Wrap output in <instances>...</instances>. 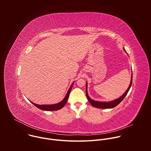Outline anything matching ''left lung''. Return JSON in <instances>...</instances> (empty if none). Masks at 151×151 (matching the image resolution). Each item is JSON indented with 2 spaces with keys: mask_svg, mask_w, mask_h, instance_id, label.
I'll return each instance as SVG.
<instances>
[{
  "mask_svg": "<svg viewBox=\"0 0 151 151\" xmlns=\"http://www.w3.org/2000/svg\"><path fill=\"white\" fill-rule=\"evenodd\" d=\"M124 50L125 52H126V51L125 50L124 48ZM132 80H133V73H132L131 82H130V85H129L128 89L126 90L125 93L122 96H121L120 97H119V98H118L115 100H114L112 101H96V100H94L91 99L89 97L88 92H87V88H88L87 87V86H88L87 82H86V90H85L86 91V96H87V99L88 100L90 104L93 106H94L95 107H97V108H100V109H111V108H113V107H115L118 104H119L122 101V100L125 98V97L127 96L128 91L130 90V89L132 87Z\"/></svg>",
  "mask_w": 151,
  "mask_h": 151,
  "instance_id": "obj_1",
  "label": "left lung"
}]
</instances>
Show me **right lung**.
Wrapping results in <instances>:
<instances>
[{"mask_svg": "<svg viewBox=\"0 0 151 151\" xmlns=\"http://www.w3.org/2000/svg\"><path fill=\"white\" fill-rule=\"evenodd\" d=\"M73 83H74V82L71 84L69 90L68 91V93H67L65 97L63 99V100L62 101H61L60 102H59L58 103L52 104H37L36 103H33L31 101H30L33 104H34L36 107H37V108H39V109H40L41 110H43V111H54L60 110L61 108H63V107L64 106V105L66 104L67 101H68V98H69V94L70 93V91H71V90L72 88V87H73Z\"/></svg>", "mask_w": 151, "mask_h": 151, "instance_id": "right-lung-1", "label": "right lung"}]
</instances>
